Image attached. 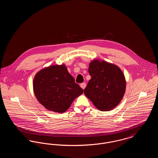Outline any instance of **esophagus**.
I'll list each match as a JSON object with an SVG mask.
<instances>
[{
	"label": "esophagus",
	"instance_id": "34e87169",
	"mask_svg": "<svg viewBox=\"0 0 158 158\" xmlns=\"http://www.w3.org/2000/svg\"><path fill=\"white\" fill-rule=\"evenodd\" d=\"M80 86H81V87L83 89H84L85 88V87H86V83H82L80 84Z\"/></svg>",
	"mask_w": 158,
	"mask_h": 158
}]
</instances>
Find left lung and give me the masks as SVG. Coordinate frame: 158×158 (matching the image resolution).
Masks as SVG:
<instances>
[{"label": "left lung", "mask_w": 158, "mask_h": 158, "mask_svg": "<svg viewBox=\"0 0 158 158\" xmlns=\"http://www.w3.org/2000/svg\"><path fill=\"white\" fill-rule=\"evenodd\" d=\"M91 76L84 94L99 110L108 111L120 104L126 86L124 75L117 66L105 61L92 60L89 66Z\"/></svg>", "instance_id": "8db88e82"}]
</instances>
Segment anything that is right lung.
<instances>
[{"label":"right lung","mask_w":158,"mask_h":158,"mask_svg":"<svg viewBox=\"0 0 158 158\" xmlns=\"http://www.w3.org/2000/svg\"><path fill=\"white\" fill-rule=\"evenodd\" d=\"M33 89L41 104L59 113L66 111L83 92L64 64L53 65L39 71L34 78Z\"/></svg>","instance_id":"obj_1"}]
</instances>
